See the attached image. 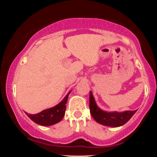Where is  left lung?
<instances>
[{"label":"left lung","instance_id":"obj_1","mask_svg":"<svg viewBox=\"0 0 157 157\" xmlns=\"http://www.w3.org/2000/svg\"><path fill=\"white\" fill-rule=\"evenodd\" d=\"M89 108L91 116L97 123L112 127H118L123 125L137 111H124L118 112V111H106L101 109L95 102L91 91H90L89 94Z\"/></svg>","mask_w":157,"mask_h":157}]
</instances>
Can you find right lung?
<instances>
[{"instance_id": "1", "label": "right lung", "mask_w": 157, "mask_h": 157, "mask_svg": "<svg viewBox=\"0 0 157 157\" xmlns=\"http://www.w3.org/2000/svg\"><path fill=\"white\" fill-rule=\"evenodd\" d=\"M71 91L68 93L64 98L55 107L47 109L36 114H30L25 112L29 118L34 123L42 126H50L59 123L65 115L66 104L68 101V95Z\"/></svg>"}]
</instances>
